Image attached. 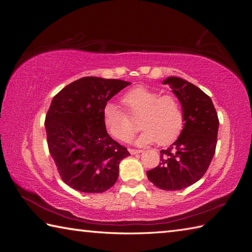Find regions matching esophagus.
Here are the masks:
<instances>
[{"instance_id": "esophagus-1", "label": "esophagus", "mask_w": 252, "mask_h": 252, "mask_svg": "<svg viewBox=\"0 0 252 252\" xmlns=\"http://www.w3.org/2000/svg\"><path fill=\"white\" fill-rule=\"evenodd\" d=\"M128 151H129V154H130V155H138V154H141V152H142V150L132 149V148H129Z\"/></svg>"}]
</instances>
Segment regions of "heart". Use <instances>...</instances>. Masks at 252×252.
<instances>
[{"instance_id": "heart-1", "label": "heart", "mask_w": 252, "mask_h": 252, "mask_svg": "<svg viewBox=\"0 0 252 252\" xmlns=\"http://www.w3.org/2000/svg\"><path fill=\"white\" fill-rule=\"evenodd\" d=\"M122 102L130 118H140L139 126L143 131L133 141L138 146L156 141L158 145H167L181 133L184 124V112L175 96H159L154 91L138 87L128 91ZM103 118L106 128L114 139L126 141L135 131V127L127 114L112 103L105 106Z\"/></svg>"}]
</instances>
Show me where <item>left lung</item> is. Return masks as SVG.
I'll list each match as a JSON object with an SVG mask.
<instances>
[{
	"label": "left lung",
	"instance_id": "obj_1",
	"mask_svg": "<svg viewBox=\"0 0 252 252\" xmlns=\"http://www.w3.org/2000/svg\"><path fill=\"white\" fill-rule=\"evenodd\" d=\"M163 84L169 85L182 105L184 127L177 141L161 151V163L147 171V178L159 189L181 190L207 171L216 152L219 119L211 98L193 84L178 77Z\"/></svg>",
	"mask_w": 252,
	"mask_h": 252
}]
</instances>
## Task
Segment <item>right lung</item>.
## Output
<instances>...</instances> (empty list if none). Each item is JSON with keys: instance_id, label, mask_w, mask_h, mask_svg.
<instances>
[{"instance_id": "obj_1", "label": "right lung", "mask_w": 252, "mask_h": 252, "mask_svg": "<svg viewBox=\"0 0 252 252\" xmlns=\"http://www.w3.org/2000/svg\"><path fill=\"white\" fill-rule=\"evenodd\" d=\"M130 82L85 77L53 97L45 120L49 152L68 186L102 193L119 178V165L130 156L106 130L103 112L110 98Z\"/></svg>"}]
</instances>
